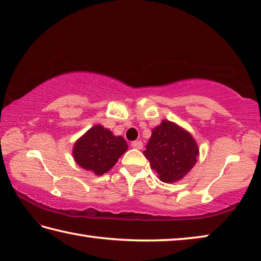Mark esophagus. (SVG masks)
I'll use <instances>...</instances> for the list:
<instances>
[{
  "instance_id": "obj_1",
  "label": "esophagus",
  "mask_w": 261,
  "mask_h": 261,
  "mask_svg": "<svg viewBox=\"0 0 261 261\" xmlns=\"http://www.w3.org/2000/svg\"><path fill=\"white\" fill-rule=\"evenodd\" d=\"M131 147L135 148V149H142L144 145H142V142L140 140H136L131 142Z\"/></svg>"
}]
</instances>
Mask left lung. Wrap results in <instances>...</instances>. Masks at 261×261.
I'll return each mask as SVG.
<instances>
[{
  "label": "left lung",
  "instance_id": "left-lung-1",
  "mask_svg": "<svg viewBox=\"0 0 261 261\" xmlns=\"http://www.w3.org/2000/svg\"><path fill=\"white\" fill-rule=\"evenodd\" d=\"M144 155L160 180L178 181L196 164L199 149L191 135L170 121L152 130Z\"/></svg>",
  "mask_w": 261,
  "mask_h": 261
}]
</instances>
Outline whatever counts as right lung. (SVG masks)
<instances>
[{"mask_svg": "<svg viewBox=\"0 0 261 261\" xmlns=\"http://www.w3.org/2000/svg\"><path fill=\"white\" fill-rule=\"evenodd\" d=\"M127 149L122 137H115L101 125H95L75 142L73 157L86 171L101 175L109 172Z\"/></svg>", "mask_w": 261, "mask_h": 261, "instance_id": "1", "label": "right lung"}]
</instances>
